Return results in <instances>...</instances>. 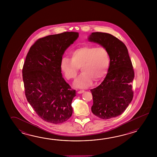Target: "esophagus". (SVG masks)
<instances>
[{
  "mask_svg": "<svg viewBox=\"0 0 157 157\" xmlns=\"http://www.w3.org/2000/svg\"><path fill=\"white\" fill-rule=\"evenodd\" d=\"M84 92H85V91H84V90H78V91H77V93L82 94L84 93Z\"/></svg>",
  "mask_w": 157,
  "mask_h": 157,
  "instance_id": "obj_1",
  "label": "esophagus"
}]
</instances>
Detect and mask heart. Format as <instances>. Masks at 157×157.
Wrapping results in <instances>:
<instances>
[{
	"mask_svg": "<svg viewBox=\"0 0 157 157\" xmlns=\"http://www.w3.org/2000/svg\"><path fill=\"white\" fill-rule=\"evenodd\" d=\"M71 59L63 57L60 61V70L67 80L77 76L79 68L82 73L74 83V86L83 89L90 86L93 81H98L107 74L110 59L104 47L85 46L78 48L71 53Z\"/></svg>",
	"mask_w": 157,
	"mask_h": 157,
	"instance_id": "1",
	"label": "heart"
}]
</instances>
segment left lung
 <instances>
[{"label": "left lung", "mask_w": 157, "mask_h": 157, "mask_svg": "<svg viewBox=\"0 0 157 157\" xmlns=\"http://www.w3.org/2000/svg\"><path fill=\"white\" fill-rule=\"evenodd\" d=\"M87 39L105 48L110 58L103 81L90 90L93 98L91 111L103 120L117 117L126 110L133 98L131 83L134 71L127 47L109 33H93Z\"/></svg>", "instance_id": "obj_1"}]
</instances>
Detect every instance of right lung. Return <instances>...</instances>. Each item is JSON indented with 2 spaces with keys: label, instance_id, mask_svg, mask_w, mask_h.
<instances>
[{
  "label": "right lung",
  "instance_id": "1",
  "mask_svg": "<svg viewBox=\"0 0 157 157\" xmlns=\"http://www.w3.org/2000/svg\"><path fill=\"white\" fill-rule=\"evenodd\" d=\"M78 36L77 33L65 32L44 37L27 54L22 70L27 100L48 122L62 124L72 114L76 90L62 77L60 63L64 52Z\"/></svg>",
  "mask_w": 157,
  "mask_h": 157
}]
</instances>
